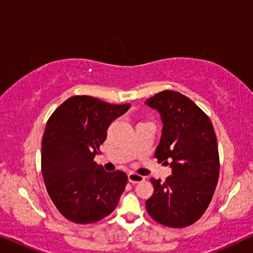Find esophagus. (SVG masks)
Here are the masks:
<instances>
[{
	"label": "esophagus",
	"instance_id": "obj_1",
	"mask_svg": "<svg viewBox=\"0 0 253 253\" xmlns=\"http://www.w3.org/2000/svg\"><path fill=\"white\" fill-rule=\"evenodd\" d=\"M127 179H129V182L132 183V184H137V183L143 182L145 177L141 175L136 174V172H129V174H127Z\"/></svg>",
	"mask_w": 253,
	"mask_h": 253
}]
</instances>
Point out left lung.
Returning a JSON list of instances; mask_svg holds the SVG:
<instances>
[{
  "mask_svg": "<svg viewBox=\"0 0 253 253\" xmlns=\"http://www.w3.org/2000/svg\"><path fill=\"white\" fill-rule=\"evenodd\" d=\"M145 105L158 110L162 121L154 157L171 168L164 183L151 178L154 192L146 200V210L164 226L188 227L205 213L219 179L212 122L192 100L175 91L157 93Z\"/></svg>",
  "mask_w": 253,
  "mask_h": 253,
  "instance_id": "obj_1",
  "label": "left lung"
}]
</instances>
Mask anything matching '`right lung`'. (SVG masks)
<instances>
[{
	"label": "right lung",
	"instance_id": "obj_1",
	"mask_svg": "<svg viewBox=\"0 0 253 253\" xmlns=\"http://www.w3.org/2000/svg\"><path fill=\"white\" fill-rule=\"evenodd\" d=\"M130 106L75 95L48 120L41 147V172L51 202L72 222H96L117 206L127 176L120 170L105 171L94 157L100 153L110 124Z\"/></svg>",
	"mask_w": 253,
	"mask_h": 253
}]
</instances>
